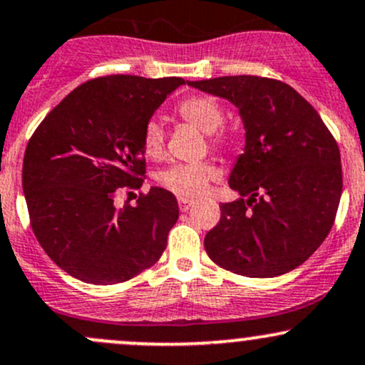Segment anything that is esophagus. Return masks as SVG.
Wrapping results in <instances>:
<instances>
[{
    "label": "esophagus",
    "mask_w": 365,
    "mask_h": 365,
    "mask_svg": "<svg viewBox=\"0 0 365 365\" xmlns=\"http://www.w3.org/2000/svg\"><path fill=\"white\" fill-rule=\"evenodd\" d=\"M178 204H180V210H182V211H187V210H189V207L192 206V204H194V201H192V199L180 197V199H178Z\"/></svg>",
    "instance_id": "obj_1"
}]
</instances>
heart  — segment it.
I'll return each instance as SVG.
<instances>
[{
	"label": "heart",
	"instance_id": "b5f03b06",
	"mask_svg": "<svg viewBox=\"0 0 365 365\" xmlns=\"http://www.w3.org/2000/svg\"><path fill=\"white\" fill-rule=\"evenodd\" d=\"M178 114L187 123L194 124L195 128L210 135L213 145L222 147L225 138L216 131L223 126L225 115L223 109L215 98L190 97L183 100L178 106ZM143 154L149 159H161L164 154V130L161 123L150 119L145 124L142 133ZM216 176V168L211 163H195V164H171L158 173V183L164 190L178 195V197H197L206 190L207 183Z\"/></svg>",
	"mask_w": 365,
	"mask_h": 365
}]
</instances>
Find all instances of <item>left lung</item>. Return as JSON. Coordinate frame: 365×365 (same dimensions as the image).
<instances>
[{
  "label": "left lung",
  "instance_id": "1",
  "mask_svg": "<svg viewBox=\"0 0 365 365\" xmlns=\"http://www.w3.org/2000/svg\"><path fill=\"white\" fill-rule=\"evenodd\" d=\"M189 86L234 103L246 130L228 178L241 199L220 206L218 225L204 237L207 256L244 277L287 274L334 223L343 189L338 143L317 110L277 79L225 76Z\"/></svg>",
  "mask_w": 365,
  "mask_h": 365
}]
</instances>
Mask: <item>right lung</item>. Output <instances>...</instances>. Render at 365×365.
Instances as JSON below:
<instances>
[{
    "label": "right lung",
    "instance_id": "right-lung-1",
    "mask_svg": "<svg viewBox=\"0 0 365 365\" xmlns=\"http://www.w3.org/2000/svg\"><path fill=\"white\" fill-rule=\"evenodd\" d=\"M182 78L106 76L72 90L27 143L22 189L31 227L63 272L107 286L161 258L178 220L171 192L150 187L135 206H114L145 176L142 133Z\"/></svg>",
    "mask_w": 365,
    "mask_h": 365
}]
</instances>
